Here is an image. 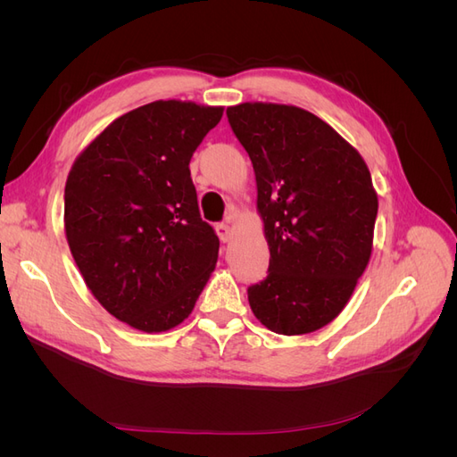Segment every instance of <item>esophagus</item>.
<instances>
[{
    "instance_id": "1",
    "label": "esophagus",
    "mask_w": 457,
    "mask_h": 457,
    "mask_svg": "<svg viewBox=\"0 0 457 457\" xmlns=\"http://www.w3.org/2000/svg\"><path fill=\"white\" fill-rule=\"evenodd\" d=\"M217 234H219V238L223 240V242H230V238H232V228H230V225L228 223H217Z\"/></svg>"
}]
</instances>
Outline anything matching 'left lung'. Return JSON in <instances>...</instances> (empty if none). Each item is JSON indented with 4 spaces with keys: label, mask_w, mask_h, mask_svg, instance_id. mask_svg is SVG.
<instances>
[{
    "label": "left lung",
    "mask_w": 457,
    "mask_h": 457,
    "mask_svg": "<svg viewBox=\"0 0 457 457\" xmlns=\"http://www.w3.org/2000/svg\"><path fill=\"white\" fill-rule=\"evenodd\" d=\"M227 116L253 163L270 250L250 307L276 334H311L347 305L370 261L378 195L368 165L303 108L244 103Z\"/></svg>",
    "instance_id": "left-lung-1"
}]
</instances>
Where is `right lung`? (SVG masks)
<instances>
[{
    "label": "right lung",
    "mask_w": 457,
    "mask_h": 457,
    "mask_svg": "<svg viewBox=\"0 0 457 457\" xmlns=\"http://www.w3.org/2000/svg\"><path fill=\"white\" fill-rule=\"evenodd\" d=\"M223 108L156 101L120 116L81 152L64 188V228L87 287L141 331L181 324L215 269L190 158Z\"/></svg>",
    "instance_id": "add662e5"
}]
</instances>
